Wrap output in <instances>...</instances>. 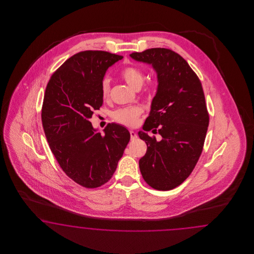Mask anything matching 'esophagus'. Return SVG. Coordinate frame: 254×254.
I'll return each instance as SVG.
<instances>
[{
    "label": "esophagus",
    "mask_w": 254,
    "mask_h": 254,
    "mask_svg": "<svg viewBox=\"0 0 254 254\" xmlns=\"http://www.w3.org/2000/svg\"><path fill=\"white\" fill-rule=\"evenodd\" d=\"M129 132H130V138L132 140L138 138V135H137V133H136V132H134L133 130H130Z\"/></svg>",
    "instance_id": "34e87169"
}]
</instances>
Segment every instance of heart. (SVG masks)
<instances>
[{
	"label": "heart",
	"instance_id": "b5f03b06",
	"mask_svg": "<svg viewBox=\"0 0 254 254\" xmlns=\"http://www.w3.org/2000/svg\"><path fill=\"white\" fill-rule=\"evenodd\" d=\"M120 76L132 86L133 88H139L145 79V74L143 70L135 66L125 67L120 71ZM111 81L107 76L103 77L100 82V95L103 100H106L110 95ZM142 114V109L139 106H130L117 109L114 113L113 117L116 122L122 124L127 127H135L138 123L139 116Z\"/></svg>",
	"mask_w": 254,
	"mask_h": 254
}]
</instances>
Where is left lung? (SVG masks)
<instances>
[{
    "instance_id": "obj_1",
    "label": "left lung",
    "mask_w": 254,
    "mask_h": 254,
    "mask_svg": "<svg viewBox=\"0 0 254 254\" xmlns=\"http://www.w3.org/2000/svg\"><path fill=\"white\" fill-rule=\"evenodd\" d=\"M138 62L152 64L158 87L150 116L142 128L159 133L161 140L139 131L146 154L138 161L142 178L159 191L182 185L199 159L209 116L199 78L180 55L168 48H151L130 54Z\"/></svg>"
}]
</instances>
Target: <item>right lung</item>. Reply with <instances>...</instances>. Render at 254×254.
Instances as JSON below:
<instances>
[{
	"label": "right lung",
	"instance_id": "right-lung-1",
	"mask_svg": "<svg viewBox=\"0 0 254 254\" xmlns=\"http://www.w3.org/2000/svg\"><path fill=\"white\" fill-rule=\"evenodd\" d=\"M122 59L106 51L79 52L55 71L46 85L41 116L50 150L66 175L85 188L111 180L130 139L123 126L108 124L102 135L89 121L103 103L102 78Z\"/></svg>",
	"mask_w": 254,
	"mask_h": 254
}]
</instances>
